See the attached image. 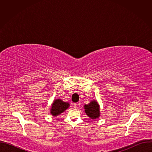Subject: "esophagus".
Instances as JSON below:
<instances>
[{"instance_id":"34e87169","label":"esophagus","mask_w":152,"mask_h":152,"mask_svg":"<svg viewBox=\"0 0 152 152\" xmlns=\"http://www.w3.org/2000/svg\"><path fill=\"white\" fill-rule=\"evenodd\" d=\"M77 105H78V104H77V103H74V104H73V107H74L75 108H76V107H77Z\"/></svg>"}]
</instances>
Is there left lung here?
Segmentation results:
<instances>
[{"mask_svg": "<svg viewBox=\"0 0 152 152\" xmlns=\"http://www.w3.org/2000/svg\"><path fill=\"white\" fill-rule=\"evenodd\" d=\"M83 107L86 114L91 119H96L100 117V106L96 100H92Z\"/></svg>", "mask_w": 152, "mask_h": 152, "instance_id": "obj_1", "label": "left lung"}]
</instances>
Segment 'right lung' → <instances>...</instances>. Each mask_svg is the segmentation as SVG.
Masks as SVG:
<instances>
[{"mask_svg": "<svg viewBox=\"0 0 152 152\" xmlns=\"http://www.w3.org/2000/svg\"><path fill=\"white\" fill-rule=\"evenodd\" d=\"M69 106L68 102H64L59 99H55L52 104L50 113L54 117L57 116L68 109Z\"/></svg>", "mask_w": 152, "mask_h": 152, "instance_id": "obj_1", "label": "right lung"}]
</instances>
